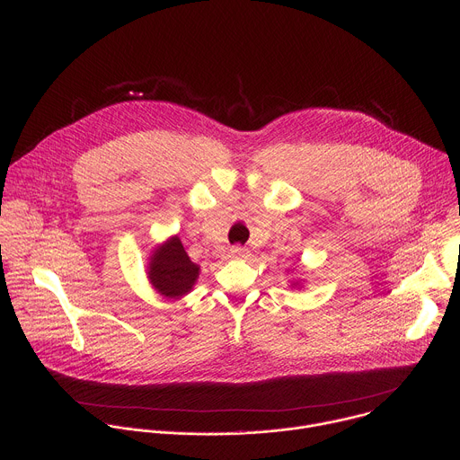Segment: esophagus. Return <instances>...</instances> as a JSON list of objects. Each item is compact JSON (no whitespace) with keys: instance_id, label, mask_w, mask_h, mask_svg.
I'll list each match as a JSON object with an SVG mask.
<instances>
[{"instance_id":"34e87169","label":"esophagus","mask_w":460,"mask_h":460,"mask_svg":"<svg viewBox=\"0 0 460 460\" xmlns=\"http://www.w3.org/2000/svg\"><path fill=\"white\" fill-rule=\"evenodd\" d=\"M229 256H231V258H245V256H247V249L242 247V245H233V247L229 249Z\"/></svg>"}]
</instances>
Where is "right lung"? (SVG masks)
Listing matches in <instances>:
<instances>
[{
	"label": "right lung",
	"instance_id": "add662e5",
	"mask_svg": "<svg viewBox=\"0 0 460 460\" xmlns=\"http://www.w3.org/2000/svg\"><path fill=\"white\" fill-rule=\"evenodd\" d=\"M199 273L200 268L192 264L178 236L158 247L151 256L149 280L167 298H178L189 293Z\"/></svg>",
	"mask_w": 460,
	"mask_h": 460
}]
</instances>
